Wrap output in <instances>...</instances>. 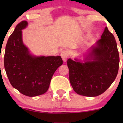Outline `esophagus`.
<instances>
[{
    "label": "esophagus",
    "mask_w": 123,
    "mask_h": 123,
    "mask_svg": "<svg viewBox=\"0 0 123 123\" xmlns=\"http://www.w3.org/2000/svg\"><path fill=\"white\" fill-rule=\"evenodd\" d=\"M61 56L63 61L65 62L67 60L68 57V52L67 50H63L61 53Z\"/></svg>",
    "instance_id": "esophagus-1"
}]
</instances>
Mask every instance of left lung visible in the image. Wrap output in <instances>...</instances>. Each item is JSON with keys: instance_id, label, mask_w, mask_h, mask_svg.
<instances>
[{"instance_id": "8db88e82", "label": "left lung", "mask_w": 123, "mask_h": 123, "mask_svg": "<svg viewBox=\"0 0 123 123\" xmlns=\"http://www.w3.org/2000/svg\"><path fill=\"white\" fill-rule=\"evenodd\" d=\"M120 58L113 34L105 27L95 45L88 50L83 61L68 59L70 83L77 94L89 97L101 95L117 75Z\"/></svg>"}]
</instances>
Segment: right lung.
<instances>
[{
	"mask_svg": "<svg viewBox=\"0 0 123 123\" xmlns=\"http://www.w3.org/2000/svg\"><path fill=\"white\" fill-rule=\"evenodd\" d=\"M27 25L26 21L21 22L8 38L4 66L12 87L25 96L34 97L48 91L54 73L63 61L60 56L31 54L22 37V30Z\"/></svg>",
	"mask_w": 123,
	"mask_h": 123,
	"instance_id": "obj_1",
	"label": "right lung"
}]
</instances>
